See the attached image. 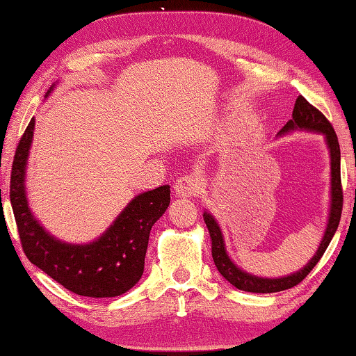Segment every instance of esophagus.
I'll return each mask as SVG.
<instances>
[{
    "label": "esophagus",
    "mask_w": 356,
    "mask_h": 356,
    "mask_svg": "<svg viewBox=\"0 0 356 356\" xmlns=\"http://www.w3.org/2000/svg\"><path fill=\"white\" fill-rule=\"evenodd\" d=\"M202 190V180L195 174H187V176H182L176 180L174 184V192L179 197H193V195L200 193Z\"/></svg>",
    "instance_id": "obj_1"
}]
</instances>
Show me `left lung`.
Instances as JSON below:
<instances>
[{
  "label": "left lung",
  "mask_w": 356,
  "mask_h": 356,
  "mask_svg": "<svg viewBox=\"0 0 356 356\" xmlns=\"http://www.w3.org/2000/svg\"><path fill=\"white\" fill-rule=\"evenodd\" d=\"M293 129H308V130H316L326 135L329 149H330V171H332V207H330V218L329 224L324 234V238L321 245H319L316 254H314L312 261L305 266L302 271L292 274V276L280 277V279H263V277H254L250 274L243 273L242 269H238L235 264L230 261L226 248H224V240L221 229H219L218 222L214 221L211 214L204 213V222L211 235L213 242V259L216 264L218 271L226 277L234 287L245 292H253V293H273V292H282V290L292 289L295 285H298L302 280L312 273V269L316 266L319 259L326 252L329 247L330 240H332L335 230L339 227L340 216H342V207H343V190H342V179H340V147L337 134L332 127V124L327 121V118L319 111L318 108H314L312 103H308L302 95L297 98L293 106L292 119L285 124L280 130V134L289 132Z\"/></svg>",
  "instance_id": "1"
}]
</instances>
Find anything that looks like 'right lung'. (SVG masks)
<instances>
[{
    "label": "right lung",
    "instance_id": "add662e5",
    "mask_svg": "<svg viewBox=\"0 0 356 356\" xmlns=\"http://www.w3.org/2000/svg\"><path fill=\"white\" fill-rule=\"evenodd\" d=\"M33 124L32 119L19 140L9 185V198L24 253L35 266L77 295L103 298L126 293L143 274L149 230L171 203L169 185L135 197L113 226L93 243L59 242L35 221L24 190Z\"/></svg>",
    "mask_w": 356,
    "mask_h": 356
}]
</instances>
